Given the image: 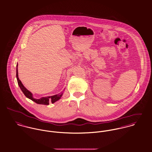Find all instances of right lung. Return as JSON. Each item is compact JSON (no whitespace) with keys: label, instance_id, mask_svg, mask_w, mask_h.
Here are the masks:
<instances>
[{"label":"right lung","instance_id":"right-lung-1","mask_svg":"<svg viewBox=\"0 0 152 152\" xmlns=\"http://www.w3.org/2000/svg\"><path fill=\"white\" fill-rule=\"evenodd\" d=\"M16 78H17V81H18V85L20 87V88L21 89L23 93L24 94V95L28 99H31V101H34V102L38 104H42V105H48L49 102H51L52 104L56 102V101H58L61 96L63 95V92L62 91L61 93L58 94H56L53 96H44V97H42L40 99H36L34 98H33V94L29 91L27 88H26L24 86H23V84H22L21 81L19 80V76H18V64H17L16 65ZM65 90V89L63 90V91Z\"/></svg>","mask_w":152,"mask_h":152}]
</instances>
